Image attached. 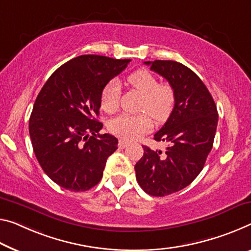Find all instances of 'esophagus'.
<instances>
[{
    "mask_svg": "<svg viewBox=\"0 0 251 251\" xmlns=\"http://www.w3.org/2000/svg\"><path fill=\"white\" fill-rule=\"evenodd\" d=\"M128 145H129V141L125 140V139H120V140H119V147L120 148L128 147Z\"/></svg>",
    "mask_w": 251,
    "mask_h": 251,
    "instance_id": "1",
    "label": "esophagus"
}]
</instances>
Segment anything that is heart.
Returning a JSON list of instances; mask_svg holds the SVG:
<instances>
[{"mask_svg": "<svg viewBox=\"0 0 251 251\" xmlns=\"http://www.w3.org/2000/svg\"><path fill=\"white\" fill-rule=\"evenodd\" d=\"M126 84L131 90L142 95L140 102V114L123 113L113 118L109 123L112 133L126 139H137L151 129L152 120L165 121L175 106V91L167 83H159L157 77L147 69H138L126 77ZM120 100V86L117 80H111L101 92V107L107 113L118 110ZM150 114L148 115L147 112Z\"/></svg>", "mask_w": 251, "mask_h": 251, "instance_id": "1", "label": "heart"}]
</instances>
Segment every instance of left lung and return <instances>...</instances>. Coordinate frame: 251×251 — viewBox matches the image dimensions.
Instances as JSON below:
<instances>
[{
	"mask_svg": "<svg viewBox=\"0 0 251 251\" xmlns=\"http://www.w3.org/2000/svg\"><path fill=\"white\" fill-rule=\"evenodd\" d=\"M175 91L173 112L153 139L168 142L166 151L144 146L134 166L140 187L151 196L178 192L194 180L205 164L218 126V110L201 78L173 60L145 61Z\"/></svg>",
	"mask_w": 251,
	"mask_h": 251,
	"instance_id": "8db88e82",
	"label": "left lung"
}]
</instances>
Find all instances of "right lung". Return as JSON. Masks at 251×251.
Segmentation results:
<instances>
[{"label":"right lung","mask_w":251,"mask_h":251,"mask_svg":"<svg viewBox=\"0 0 251 251\" xmlns=\"http://www.w3.org/2000/svg\"><path fill=\"white\" fill-rule=\"evenodd\" d=\"M130 59L82 55L56 69L33 104L29 133L38 161L50 179L73 192L99 184L118 139L100 134L95 119L101 92Z\"/></svg>","instance_id":"add662e5"}]
</instances>
